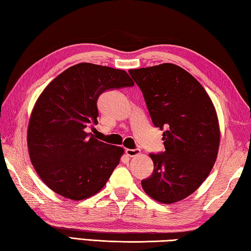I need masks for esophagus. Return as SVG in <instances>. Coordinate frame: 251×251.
<instances>
[{
  "mask_svg": "<svg viewBox=\"0 0 251 251\" xmlns=\"http://www.w3.org/2000/svg\"><path fill=\"white\" fill-rule=\"evenodd\" d=\"M140 152H141V151H140L139 149H126V154L130 156V157L139 155Z\"/></svg>",
  "mask_w": 251,
  "mask_h": 251,
  "instance_id": "obj_1",
  "label": "esophagus"
}]
</instances>
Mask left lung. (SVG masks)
<instances>
[{
    "instance_id": "obj_1",
    "label": "left lung",
    "mask_w": 251,
    "mask_h": 251,
    "mask_svg": "<svg viewBox=\"0 0 251 251\" xmlns=\"http://www.w3.org/2000/svg\"><path fill=\"white\" fill-rule=\"evenodd\" d=\"M153 125L163 132L165 151L151 153L152 175L141 182L147 194L173 204L194 193L217 159L221 131L216 110L203 86L179 66L130 69Z\"/></svg>"
}]
</instances>
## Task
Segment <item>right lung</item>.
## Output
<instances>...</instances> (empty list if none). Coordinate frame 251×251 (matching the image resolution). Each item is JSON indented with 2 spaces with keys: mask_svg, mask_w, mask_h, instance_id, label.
I'll list each match as a JSON object with an SVG mask.
<instances>
[{
  "mask_svg": "<svg viewBox=\"0 0 251 251\" xmlns=\"http://www.w3.org/2000/svg\"><path fill=\"white\" fill-rule=\"evenodd\" d=\"M126 72L90 63L74 65L50 82L30 114L29 159L38 176L57 194L73 201L98 193L120 162L123 150L97 140V100L103 91L132 87Z\"/></svg>",
  "mask_w": 251,
  "mask_h": 251,
  "instance_id": "1",
  "label": "right lung"
}]
</instances>
